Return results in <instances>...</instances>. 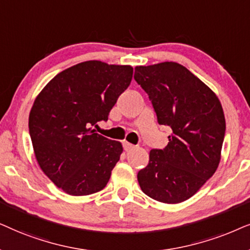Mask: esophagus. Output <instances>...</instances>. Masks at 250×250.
Wrapping results in <instances>:
<instances>
[{
  "label": "esophagus",
  "mask_w": 250,
  "mask_h": 250,
  "mask_svg": "<svg viewBox=\"0 0 250 250\" xmlns=\"http://www.w3.org/2000/svg\"><path fill=\"white\" fill-rule=\"evenodd\" d=\"M123 146H125V152H130L131 149H134V148L136 147L135 145H132V144H130V143H128V142H125V143H123Z\"/></svg>",
  "instance_id": "34e87169"
}]
</instances>
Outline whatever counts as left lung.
<instances>
[{"mask_svg":"<svg viewBox=\"0 0 250 250\" xmlns=\"http://www.w3.org/2000/svg\"><path fill=\"white\" fill-rule=\"evenodd\" d=\"M135 80L152 101L159 125L171 128L164 149H151L139 170L142 191L164 204H181L217 170L225 116L214 91L184 66L165 62L135 68Z\"/></svg>","mask_w":250,"mask_h":250,"instance_id":"1","label":"left lung"}]
</instances>
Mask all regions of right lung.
I'll use <instances>...</instances> for the list:
<instances>
[{
    "mask_svg": "<svg viewBox=\"0 0 250 250\" xmlns=\"http://www.w3.org/2000/svg\"><path fill=\"white\" fill-rule=\"evenodd\" d=\"M132 73L130 65L83 62L56 75L36 96L28 119L36 161L67 194L89 195L108 183L123 147L92 125L107 120Z\"/></svg>",
    "mask_w": 250,
    "mask_h": 250,
    "instance_id": "add662e5",
    "label": "right lung"
}]
</instances>
